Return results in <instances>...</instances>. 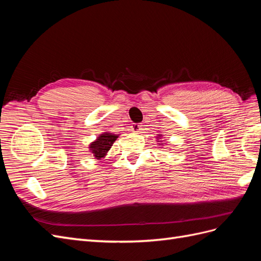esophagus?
I'll list each match as a JSON object with an SVG mask.
<instances>
[{
	"mask_svg": "<svg viewBox=\"0 0 261 261\" xmlns=\"http://www.w3.org/2000/svg\"><path fill=\"white\" fill-rule=\"evenodd\" d=\"M140 129H141V125H139V124H134V125L132 126V130H133L134 133H139Z\"/></svg>",
	"mask_w": 261,
	"mask_h": 261,
	"instance_id": "esophagus-1",
	"label": "esophagus"
}]
</instances>
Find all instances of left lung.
I'll return each mask as SVG.
<instances>
[{"label":"left lung","instance_id":"8db88e82","mask_svg":"<svg viewBox=\"0 0 261 261\" xmlns=\"http://www.w3.org/2000/svg\"><path fill=\"white\" fill-rule=\"evenodd\" d=\"M162 139V134H159V135L156 136V141H158V144H160L159 146H163V140H161Z\"/></svg>","mask_w":261,"mask_h":261}]
</instances>
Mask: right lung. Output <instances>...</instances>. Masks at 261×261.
<instances>
[{
  "instance_id": "1",
  "label": "right lung",
  "mask_w": 261,
  "mask_h": 261,
  "mask_svg": "<svg viewBox=\"0 0 261 261\" xmlns=\"http://www.w3.org/2000/svg\"><path fill=\"white\" fill-rule=\"evenodd\" d=\"M118 136L120 135H117V134L105 132L102 133L101 135H99L96 140H93L92 143H90L88 148H89V151L93 154L94 159L97 160L105 159L106 155L109 152V150L111 149L114 141L116 140V138H118Z\"/></svg>"
}]
</instances>
